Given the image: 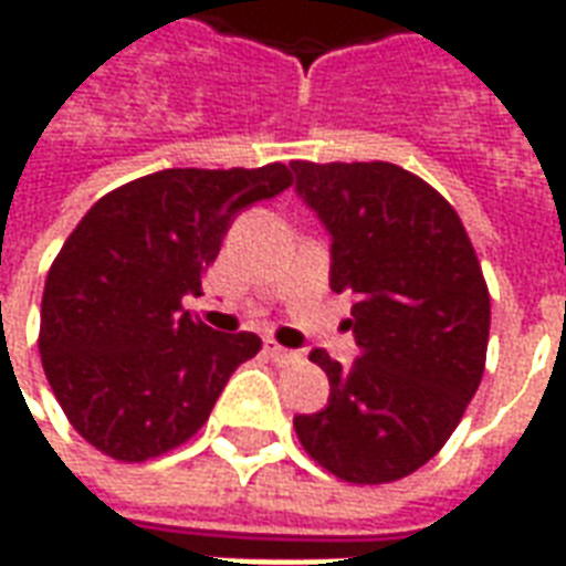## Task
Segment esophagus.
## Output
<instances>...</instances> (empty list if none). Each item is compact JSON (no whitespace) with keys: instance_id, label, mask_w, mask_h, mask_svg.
I'll list each match as a JSON object with an SVG mask.
<instances>
[{"instance_id":"1","label":"esophagus","mask_w":566,"mask_h":566,"mask_svg":"<svg viewBox=\"0 0 566 566\" xmlns=\"http://www.w3.org/2000/svg\"><path fill=\"white\" fill-rule=\"evenodd\" d=\"M266 355L275 360V364H296L300 360V352H291V348H284L275 339H266Z\"/></svg>"}]
</instances>
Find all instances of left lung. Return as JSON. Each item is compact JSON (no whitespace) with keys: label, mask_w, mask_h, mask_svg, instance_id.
I'll return each instance as SVG.
<instances>
[{"label":"left lung","mask_w":566,"mask_h":566,"mask_svg":"<svg viewBox=\"0 0 566 566\" xmlns=\"http://www.w3.org/2000/svg\"><path fill=\"white\" fill-rule=\"evenodd\" d=\"M296 193L333 235L331 287L352 291V367L315 348L331 379L300 446L343 482L385 485L437 454L482 381L491 296L449 199L394 163L294 160Z\"/></svg>","instance_id":"1"}]
</instances>
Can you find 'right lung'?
I'll return each instance as SVG.
<instances>
[{
    "label": "right lung",
    "mask_w": 566,
    "mask_h": 566,
    "mask_svg": "<svg viewBox=\"0 0 566 566\" xmlns=\"http://www.w3.org/2000/svg\"><path fill=\"white\" fill-rule=\"evenodd\" d=\"M294 185L260 169H163L96 199L51 263L42 294L44 376L69 424L108 458L154 461L209 421L258 333H214L181 300L239 211Z\"/></svg>",
    "instance_id": "obj_1"
}]
</instances>
